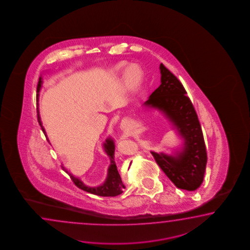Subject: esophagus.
<instances>
[{
  "mask_svg": "<svg viewBox=\"0 0 250 250\" xmlns=\"http://www.w3.org/2000/svg\"><path fill=\"white\" fill-rule=\"evenodd\" d=\"M121 128H122L123 130H124V131H126V130H127V123L126 121H123V122H122V123H121Z\"/></svg>",
  "mask_w": 250,
  "mask_h": 250,
  "instance_id": "obj_1",
  "label": "esophagus"
}]
</instances>
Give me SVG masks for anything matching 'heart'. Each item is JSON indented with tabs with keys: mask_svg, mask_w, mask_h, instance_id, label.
I'll list each match as a JSON object with an SVG mask.
<instances>
[{
	"mask_svg": "<svg viewBox=\"0 0 250 250\" xmlns=\"http://www.w3.org/2000/svg\"><path fill=\"white\" fill-rule=\"evenodd\" d=\"M114 71L120 75L124 74L125 83L127 87L131 89L137 88L142 82L143 71L138 64H130L127 67V64L122 63L116 65Z\"/></svg>",
	"mask_w": 250,
	"mask_h": 250,
	"instance_id": "1",
	"label": "heart"
}]
</instances>
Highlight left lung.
<instances>
[{
    "instance_id": "8db88e82",
    "label": "left lung",
    "mask_w": 250,
    "mask_h": 250,
    "mask_svg": "<svg viewBox=\"0 0 250 250\" xmlns=\"http://www.w3.org/2000/svg\"><path fill=\"white\" fill-rule=\"evenodd\" d=\"M160 70L162 83L144 105L164 113L184 139V146L173 155L151 152L177 188L194 191L203 182L208 159L201 124L180 81L164 64H161Z\"/></svg>"
}]
</instances>
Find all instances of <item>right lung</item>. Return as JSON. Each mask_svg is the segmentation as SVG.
<instances>
[{
	"mask_svg": "<svg viewBox=\"0 0 250 250\" xmlns=\"http://www.w3.org/2000/svg\"><path fill=\"white\" fill-rule=\"evenodd\" d=\"M42 78L40 77L38 85H37V95H36V101L38 102V98H39V91L42 88ZM38 109V108H37ZM38 113V122L42 127V131L46 135L44 127H42V124L41 122V118H40L39 111L37 110ZM104 152H106L110 161H111V165L108 167L107 177L105 179V181L103 185L97 186V187H89V186H85L82 180H80L77 177L73 176L71 173H69L64 167L62 166L63 169L66 173H68L69 176L71 177L72 181L74 182V185L77 186L80 189L83 190L85 191L90 192L95 195L102 196V197H114V196L119 195L121 193H123V189L125 188V186L123 185V181L121 176L118 172L117 166L114 162V151H115V146L114 142L111 137H108L105 140V142L104 144Z\"/></svg>",
	"mask_w": 250,
	"mask_h": 250,
	"instance_id": "1",
	"label": "right lung"
}]
</instances>
